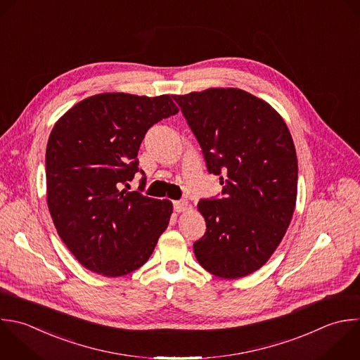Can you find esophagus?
I'll return each mask as SVG.
<instances>
[{"instance_id": "34e87169", "label": "esophagus", "mask_w": 360, "mask_h": 360, "mask_svg": "<svg viewBox=\"0 0 360 360\" xmlns=\"http://www.w3.org/2000/svg\"><path fill=\"white\" fill-rule=\"evenodd\" d=\"M174 210H176V212H184V211L190 210V204H188V201H186V200L174 201Z\"/></svg>"}]
</instances>
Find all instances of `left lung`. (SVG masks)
Instances as JSON below:
<instances>
[{
  "label": "left lung",
  "instance_id": "1",
  "mask_svg": "<svg viewBox=\"0 0 360 360\" xmlns=\"http://www.w3.org/2000/svg\"><path fill=\"white\" fill-rule=\"evenodd\" d=\"M194 132L221 200L197 205L207 231L194 243L198 263L221 278L260 269L280 245L295 208L298 165L291 134L264 100L239 89L173 96Z\"/></svg>",
  "mask_w": 360,
  "mask_h": 360
}]
</instances>
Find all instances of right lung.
I'll return each instance as SVG.
<instances>
[{
	"label": "right lung",
	"mask_w": 360,
	"mask_h": 360,
	"mask_svg": "<svg viewBox=\"0 0 360 360\" xmlns=\"http://www.w3.org/2000/svg\"><path fill=\"white\" fill-rule=\"evenodd\" d=\"M177 112L167 94L103 93L55 124L46 148L48 207L59 236L86 269L120 277L150 257L173 204L124 186L139 172L146 131Z\"/></svg>",
	"instance_id": "1"
}]
</instances>
